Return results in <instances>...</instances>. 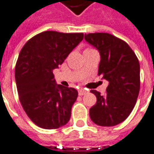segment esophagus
I'll return each instance as SVG.
<instances>
[{
  "label": "esophagus",
  "instance_id": "34e87169",
  "mask_svg": "<svg viewBox=\"0 0 154 154\" xmlns=\"http://www.w3.org/2000/svg\"><path fill=\"white\" fill-rule=\"evenodd\" d=\"M86 92H87V91H86V90H85V89H80V90L78 91V95L79 96L85 95Z\"/></svg>",
  "mask_w": 154,
  "mask_h": 154
}]
</instances>
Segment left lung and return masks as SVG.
Here are the masks:
<instances>
[{
  "instance_id": "obj_1",
  "label": "left lung",
  "mask_w": 154,
  "mask_h": 154,
  "mask_svg": "<svg viewBox=\"0 0 154 154\" xmlns=\"http://www.w3.org/2000/svg\"><path fill=\"white\" fill-rule=\"evenodd\" d=\"M85 39L100 54L98 76L109 82L106 94L91 90L97 103L90 117L100 126H114L130 115L137 102L140 88L139 60L130 46L108 33H91Z\"/></svg>"
}]
</instances>
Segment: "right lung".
I'll list each match as a JSON object with an SVG mask.
<instances>
[{
	"mask_svg": "<svg viewBox=\"0 0 154 154\" xmlns=\"http://www.w3.org/2000/svg\"><path fill=\"white\" fill-rule=\"evenodd\" d=\"M83 38V33L42 32L27 42L19 54L14 72L19 99L28 117L41 128L57 129L70 119L77 91L57 85L53 69Z\"/></svg>",
	"mask_w": 154,
	"mask_h": 154,
	"instance_id": "add662e5",
	"label": "right lung"
}]
</instances>
